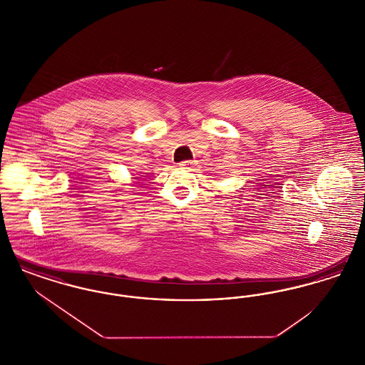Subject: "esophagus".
<instances>
[{
    "mask_svg": "<svg viewBox=\"0 0 365 365\" xmlns=\"http://www.w3.org/2000/svg\"><path fill=\"white\" fill-rule=\"evenodd\" d=\"M197 161L195 160H189V161H182V163H179V167L180 168H186V170H189V171H192L195 167H197Z\"/></svg>",
    "mask_w": 365,
    "mask_h": 365,
    "instance_id": "34e87169",
    "label": "esophagus"
}]
</instances>
